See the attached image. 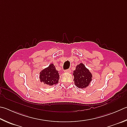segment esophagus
Instances as JSON below:
<instances>
[{
    "label": "esophagus",
    "instance_id": "1",
    "mask_svg": "<svg viewBox=\"0 0 127 127\" xmlns=\"http://www.w3.org/2000/svg\"><path fill=\"white\" fill-rule=\"evenodd\" d=\"M65 72H67V73H70L71 71V70L70 69H66L65 70Z\"/></svg>",
    "mask_w": 127,
    "mask_h": 127
}]
</instances>
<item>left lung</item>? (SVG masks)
I'll list each match as a JSON object with an SVG mask.
<instances>
[{
    "instance_id": "obj_1",
    "label": "left lung",
    "mask_w": 127,
    "mask_h": 127,
    "mask_svg": "<svg viewBox=\"0 0 127 127\" xmlns=\"http://www.w3.org/2000/svg\"><path fill=\"white\" fill-rule=\"evenodd\" d=\"M73 75L75 85L79 88L83 89L88 86L92 79V74L82 63L76 66Z\"/></svg>"
}]
</instances>
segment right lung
Here are the masks:
<instances>
[{
	"label": "right lung",
	"instance_id": "add662e5",
	"mask_svg": "<svg viewBox=\"0 0 127 127\" xmlns=\"http://www.w3.org/2000/svg\"><path fill=\"white\" fill-rule=\"evenodd\" d=\"M59 79L58 71L56 70L55 66L51 64L48 67L45 68L40 73V80L44 84L48 86L57 84Z\"/></svg>",
	"mask_w": 127,
	"mask_h": 127
}]
</instances>
